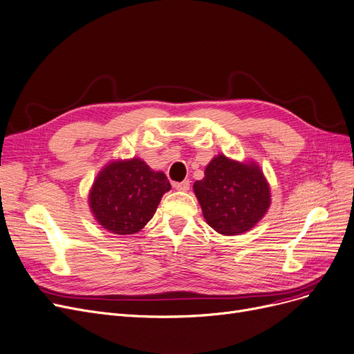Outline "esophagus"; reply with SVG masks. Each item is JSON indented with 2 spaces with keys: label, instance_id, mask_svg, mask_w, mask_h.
<instances>
[{
  "label": "esophagus",
  "instance_id": "esophagus-1",
  "mask_svg": "<svg viewBox=\"0 0 354 354\" xmlns=\"http://www.w3.org/2000/svg\"><path fill=\"white\" fill-rule=\"evenodd\" d=\"M174 187L176 191H180V192H187L189 189V180L185 179L182 182H178V183H174Z\"/></svg>",
  "mask_w": 354,
  "mask_h": 354
}]
</instances>
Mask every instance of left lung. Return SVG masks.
Returning a JSON list of instances; mask_svg holds the SVG:
<instances>
[{"label":"left lung","mask_w":354,"mask_h":354,"mask_svg":"<svg viewBox=\"0 0 354 354\" xmlns=\"http://www.w3.org/2000/svg\"><path fill=\"white\" fill-rule=\"evenodd\" d=\"M194 192L209 227L224 236L248 233L270 207V187L254 160L217 155L207 165Z\"/></svg>","instance_id":"8db88e82"}]
</instances>
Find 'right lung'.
<instances>
[{
	"mask_svg": "<svg viewBox=\"0 0 354 354\" xmlns=\"http://www.w3.org/2000/svg\"><path fill=\"white\" fill-rule=\"evenodd\" d=\"M169 189L166 175L153 171L140 158L117 159L98 172L88 204L95 221L106 232L134 234L151 220Z\"/></svg>",
	"mask_w": 354,
	"mask_h": 354,
	"instance_id": "1",
	"label": "right lung"
}]
</instances>
